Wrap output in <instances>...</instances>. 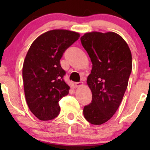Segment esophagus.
Returning a JSON list of instances; mask_svg holds the SVG:
<instances>
[{
    "label": "esophagus",
    "mask_w": 150,
    "mask_h": 150,
    "mask_svg": "<svg viewBox=\"0 0 150 150\" xmlns=\"http://www.w3.org/2000/svg\"><path fill=\"white\" fill-rule=\"evenodd\" d=\"M83 85V82H75V85L76 87H80L81 86H82Z\"/></svg>",
    "instance_id": "1"
}]
</instances>
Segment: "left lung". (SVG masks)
<instances>
[{
    "instance_id": "8db88e82",
    "label": "left lung",
    "mask_w": 150,
    "mask_h": 150,
    "mask_svg": "<svg viewBox=\"0 0 150 150\" xmlns=\"http://www.w3.org/2000/svg\"><path fill=\"white\" fill-rule=\"evenodd\" d=\"M92 63L87 84L92 101L83 109L84 117L93 125H101L119 107L132 70L130 48L119 34L91 32L80 38Z\"/></svg>"
}]
</instances>
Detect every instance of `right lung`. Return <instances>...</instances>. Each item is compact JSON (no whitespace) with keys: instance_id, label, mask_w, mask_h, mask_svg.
I'll list each match as a JSON object with an SVG mask.
<instances>
[{"instance_id":"add662e5","label":"right lung","mask_w":150,"mask_h":150,"mask_svg":"<svg viewBox=\"0 0 150 150\" xmlns=\"http://www.w3.org/2000/svg\"><path fill=\"white\" fill-rule=\"evenodd\" d=\"M80 36L67 30L48 31L39 36L27 51L22 67L24 90L29 108L38 119L51 120L59 114L58 102L70 89L63 79L65 72L60 60Z\"/></svg>"}]
</instances>
